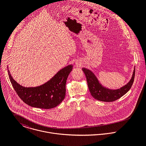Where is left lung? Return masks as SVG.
<instances>
[{"mask_svg":"<svg viewBox=\"0 0 146 146\" xmlns=\"http://www.w3.org/2000/svg\"><path fill=\"white\" fill-rule=\"evenodd\" d=\"M82 70L86 76L91 95L97 100L107 102L119 99L130 90L134 80L135 71L134 70L130 81L125 86L117 90H111L104 88L99 83L96 76L91 71L85 68H83Z\"/></svg>","mask_w":146,"mask_h":146,"instance_id":"left-lung-1","label":"left lung"}]
</instances>
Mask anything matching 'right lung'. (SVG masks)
Masks as SVG:
<instances>
[{
    "mask_svg": "<svg viewBox=\"0 0 146 146\" xmlns=\"http://www.w3.org/2000/svg\"><path fill=\"white\" fill-rule=\"evenodd\" d=\"M73 66L68 65L58 71L49 82L33 88H25L17 83L11 76L9 78L15 90L21 100L30 106L42 109H50L60 104L66 95V83Z\"/></svg>",
    "mask_w": 146,
    "mask_h": 146,
    "instance_id": "obj_1",
    "label": "right lung"
}]
</instances>
